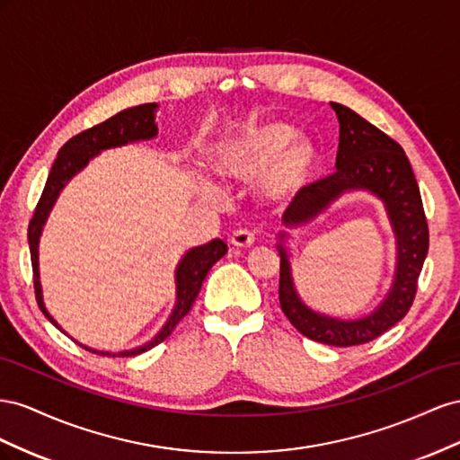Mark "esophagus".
<instances>
[{
	"label": "esophagus",
	"mask_w": 460,
	"mask_h": 460,
	"mask_svg": "<svg viewBox=\"0 0 460 460\" xmlns=\"http://www.w3.org/2000/svg\"><path fill=\"white\" fill-rule=\"evenodd\" d=\"M231 244L234 246H241V248H246V246H252L254 241H256V233L252 229L248 227H243V229H237L233 234H231Z\"/></svg>",
	"instance_id": "1"
}]
</instances>
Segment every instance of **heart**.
<instances>
[{
    "label": "heart",
    "mask_w": 460,
    "mask_h": 460,
    "mask_svg": "<svg viewBox=\"0 0 460 460\" xmlns=\"http://www.w3.org/2000/svg\"><path fill=\"white\" fill-rule=\"evenodd\" d=\"M212 160L223 177L251 181L261 172V190L273 200L293 199L305 187L316 148L310 138L295 135L283 121H260L223 138Z\"/></svg>",
    "instance_id": "obj_1"
}]
</instances>
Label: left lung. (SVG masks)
<instances>
[{
	"label": "left lung",
	"mask_w": 460,
	"mask_h": 460,
	"mask_svg": "<svg viewBox=\"0 0 460 460\" xmlns=\"http://www.w3.org/2000/svg\"><path fill=\"white\" fill-rule=\"evenodd\" d=\"M332 108L339 119L337 172L300 189L291 206L285 209L283 221L287 226L308 221L347 189L372 190L385 202L397 233L399 264L395 283L382 306L362 320L341 322L318 316L298 300L287 252L279 244V305L287 320L305 337L332 347H352L377 339L411 310L428 254L429 231L412 165L401 144L350 108L335 102H332Z\"/></svg>",
	"instance_id": "left-lung-1"
}]
</instances>
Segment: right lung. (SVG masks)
I'll use <instances>...</instances> for the list:
<instances>
[{"label":"right lung","mask_w":460,"mask_h":460,"mask_svg":"<svg viewBox=\"0 0 460 460\" xmlns=\"http://www.w3.org/2000/svg\"><path fill=\"white\" fill-rule=\"evenodd\" d=\"M155 108H157L155 103H142V106L123 110L117 115L110 117V119H106L103 123H98L94 127L83 130V133L75 135L73 138H69L63 144L61 150L58 152L54 165H51V169H49L46 187L42 190L40 200H38L32 219L29 223V246H31L34 293H36L38 306H40L44 316L54 325H58V323L54 322V318L49 316L44 303H42L40 275H38V239H40L42 226L49 214V209H51V206H54L59 190L65 187V182H67L76 172H81L92 155H96L100 150L121 146V144H127V142L155 137V133H157V127L154 121ZM226 254H227V244L219 239L208 243L204 246L192 248V251L181 260V264L177 268V273H175L177 305H175L172 318H169V322L164 325V330L157 333L150 341V343H146L144 347H138V349H133V350L119 352L117 357H135V354H140L155 345H160L162 341H165L169 335H172L177 323L185 318L189 310L192 308L209 268H212L216 261ZM86 350L94 352V354H102V357L103 354H108V352H98L92 349H86Z\"/></svg>","instance_id":"right-lung-1"}]
</instances>
